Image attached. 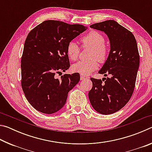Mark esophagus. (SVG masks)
<instances>
[{
  "instance_id": "1",
  "label": "esophagus",
  "mask_w": 152,
  "mask_h": 152,
  "mask_svg": "<svg viewBox=\"0 0 152 152\" xmlns=\"http://www.w3.org/2000/svg\"><path fill=\"white\" fill-rule=\"evenodd\" d=\"M88 78V77L85 75H82V74H80V80H84L87 79Z\"/></svg>"
}]
</instances>
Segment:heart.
<instances>
[{"label":"heart","mask_w":152,"mask_h":152,"mask_svg":"<svg viewBox=\"0 0 152 152\" xmlns=\"http://www.w3.org/2000/svg\"><path fill=\"white\" fill-rule=\"evenodd\" d=\"M80 42L83 47L91 48L89 60L80 61L72 66V70L82 75H88L98 67L97 60L100 62L104 61L108 56V47L105 44V39L103 35L96 31L87 33L83 36ZM80 48L76 43L70 42L66 47V53L70 60L75 61L78 58Z\"/></svg>","instance_id":"obj_1"}]
</instances>
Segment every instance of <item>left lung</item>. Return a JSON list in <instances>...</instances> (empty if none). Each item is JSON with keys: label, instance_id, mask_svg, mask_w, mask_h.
I'll return each mask as SVG.
<instances>
[{"label": "left lung", "instance_id": "1", "mask_svg": "<svg viewBox=\"0 0 152 152\" xmlns=\"http://www.w3.org/2000/svg\"><path fill=\"white\" fill-rule=\"evenodd\" d=\"M90 27L104 32L109 37L110 50L99 73L111 77L102 80L91 78L92 88L88 92L89 100L98 113L112 114L127 103L134 91L140 66L137 42L133 33L115 20H105Z\"/></svg>", "mask_w": 152, "mask_h": 152}]
</instances>
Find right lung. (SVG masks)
Returning <instances> with one entry per match:
<instances>
[{
  "label": "right lung",
  "mask_w": 152,
  "mask_h": 152,
  "mask_svg": "<svg viewBox=\"0 0 152 152\" xmlns=\"http://www.w3.org/2000/svg\"><path fill=\"white\" fill-rule=\"evenodd\" d=\"M82 25L48 20L29 33L21 58V86L30 104L38 111L53 114L65 104L68 94L80 80V74H56L70 68L68 43L86 30Z\"/></svg>",
  "instance_id": "add662e5"
}]
</instances>
